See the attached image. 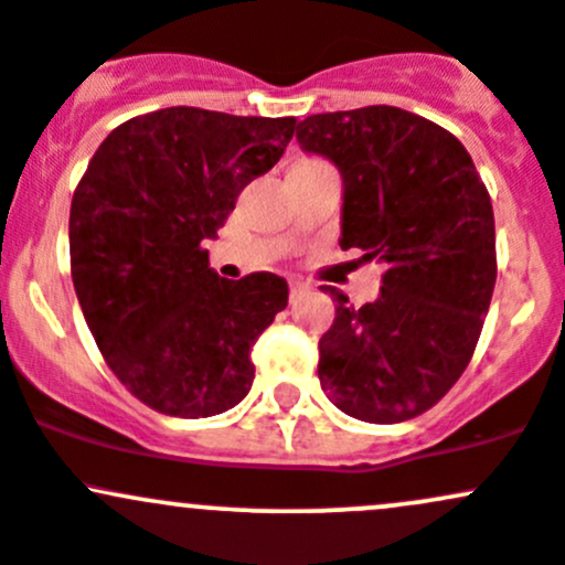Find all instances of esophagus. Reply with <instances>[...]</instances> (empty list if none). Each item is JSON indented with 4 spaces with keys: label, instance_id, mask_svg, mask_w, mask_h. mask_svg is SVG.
<instances>
[{
    "label": "esophagus",
    "instance_id": "obj_1",
    "mask_svg": "<svg viewBox=\"0 0 565 565\" xmlns=\"http://www.w3.org/2000/svg\"><path fill=\"white\" fill-rule=\"evenodd\" d=\"M307 290H309V285H305V282H290V288H288L290 301L299 299V296H301V294H307Z\"/></svg>",
    "mask_w": 565,
    "mask_h": 565
}]
</instances>
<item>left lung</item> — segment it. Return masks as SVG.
<instances>
[{
  "label": "left lung",
  "instance_id": "1",
  "mask_svg": "<svg viewBox=\"0 0 565 565\" xmlns=\"http://www.w3.org/2000/svg\"><path fill=\"white\" fill-rule=\"evenodd\" d=\"M307 153L342 172V250L377 258V301H337L320 339L318 377L344 415L402 423L423 415L475 355L495 285V221L469 150L402 107L309 115L296 129Z\"/></svg>",
  "mask_w": 565,
  "mask_h": 565
}]
</instances>
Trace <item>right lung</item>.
<instances>
[{
  "mask_svg": "<svg viewBox=\"0 0 565 565\" xmlns=\"http://www.w3.org/2000/svg\"><path fill=\"white\" fill-rule=\"evenodd\" d=\"M294 131L296 118L167 107L113 129L75 188L77 301L115 377L161 415H221L250 391V348L288 305V282L223 280L204 239Z\"/></svg>",
  "mask_w": 565,
  "mask_h": 565,
  "instance_id": "add662e5",
  "label": "right lung"
}]
</instances>
